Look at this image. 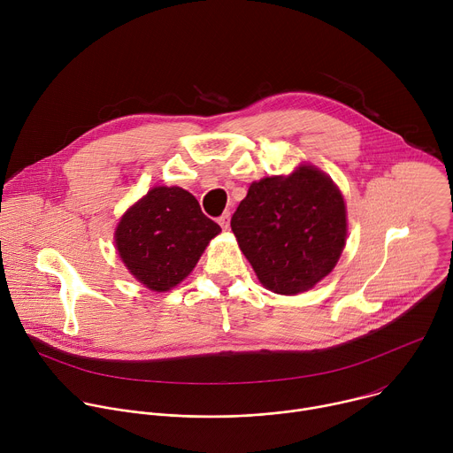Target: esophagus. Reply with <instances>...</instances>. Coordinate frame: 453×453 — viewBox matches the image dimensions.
Returning <instances> with one entry per match:
<instances>
[{"mask_svg": "<svg viewBox=\"0 0 453 453\" xmlns=\"http://www.w3.org/2000/svg\"><path fill=\"white\" fill-rule=\"evenodd\" d=\"M229 219H231L229 211H226L222 217H219V224L222 229H229Z\"/></svg>", "mask_w": 453, "mask_h": 453, "instance_id": "esophagus-1", "label": "esophagus"}]
</instances>
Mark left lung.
<instances>
[{"mask_svg":"<svg viewBox=\"0 0 453 453\" xmlns=\"http://www.w3.org/2000/svg\"><path fill=\"white\" fill-rule=\"evenodd\" d=\"M231 229L262 285L276 294L310 290L337 265L346 245V204L335 182L301 165L254 180Z\"/></svg>","mask_w":453,"mask_h":453,"instance_id":"8db88e82","label":"left lung"}]
</instances>
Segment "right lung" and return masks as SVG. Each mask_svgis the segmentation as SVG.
Returning a JSON list of instances; mask_svg holds the SVG:
<instances>
[{"label":"right lung","mask_w":453,"mask_h":453,"mask_svg":"<svg viewBox=\"0 0 453 453\" xmlns=\"http://www.w3.org/2000/svg\"><path fill=\"white\" fill-rule=\"evenodd\" d=\"M220 226L179 186H156L121 217L114 242L121 262L154 292L179 285L197 265Z\"/></svg>","instance_id":"add662e5"}]
</instances>
